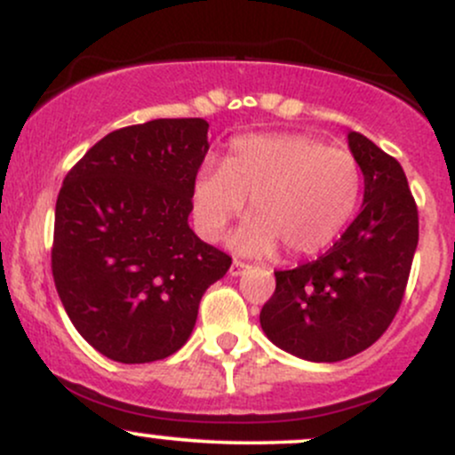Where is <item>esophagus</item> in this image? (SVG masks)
<instances>
[{
    "instance_id": "esophagus-1",
    "label": "esophagus",
    "mask_w": 455,
    "mask_h": 455,
    "mask_svg": "<svg viewBox=\"0 0 455 455\" xmlns=\"http://www.w3.org/2000/svg\"><path fill=\"white\" fill-rule=\"evenodd\" d=\"M245 269H248V265L242 263V260H233L231 269H228V274H231V275H242Z\"/></svg>"
}]
</instances>
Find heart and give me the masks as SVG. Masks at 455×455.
<instances>
[{"mask_svg": "<svg viewBox=\"0 0 455 455\" xmlns=\"http://www.w3.org/2000/svg\"><path fill=\"white\" fill-rule=\"evenodd\" d=\"M362 186L351 151L310 134H248L233 140L220 169L205 166L196 175L192 212L203 237L216 242L250 201L252 220L233 239L235 248L265 257L280 243L289 257H306L340 235Z\"/></svg>", "mask_w": 455, "mask_h": 455, "instance_id": "heart-1", "label": "heart"}]
</instances>
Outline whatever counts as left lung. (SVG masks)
Returning <instances> with one entry per match:
<instances>
[{
	"label": "left lung",
	"instance_id": "8db88e82",
	"mask_svg": "<svg viewBox=\"0 0 455 455\" xmlns=\"http://www.w3.org/2000/svg\"><path fill=\"white\" fill-rule=\"evenodd\" d=\"M363 173V205L323 257L275 271L260 327L282 351L307 362H342L372 347L404 297L419 218L400 162L348 132Z\"/></svg>",
	"mask_w": 455,
	"mask_h": 455
}]
</instances>
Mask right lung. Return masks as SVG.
Returning <instances> with one entry per match:
<instances>
[{
  "instance_id": "add662e5",
  "label": "right lung",
  "mask_w": 455,
  "mask_h": 455,
  "mask_svg": "<svg viewBox=\"0 0 455 455\" xmlns=\"http://www.w3.org/2000/svg\"><path fill=\"white\" fill-rule=\"evenodd\" d=\"M207 130L201 117L115 130L72 166L57 196L55 289L76 331L113 362L180 351L203 293L231 267L188 224Z\"/></svg>"
}]
</instances>
